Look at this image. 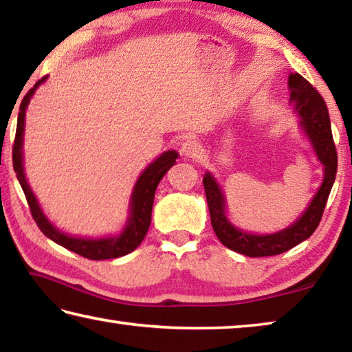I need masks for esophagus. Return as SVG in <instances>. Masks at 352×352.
<instances>
[{"label":"esophagus","mask_w":352,"mask_h":352,"mask_svg":"<svg viewBox=\"0 0 352 352\" xmlns=\"http://www.w3.org/2000/svg\"><path fill=\"white\" fill-rule=\"evenodd\" d=\"M182 153L188 158H197L201 155V146L195 140H186L182 144Z\"/></svg>","instance_id":"esophagus-1"}]
</instances>
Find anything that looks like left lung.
I'll use <instances>...</instances> for the list:
<instances>
[{"instance_id": "8db88e82", "label": "left lung", "mask_w": 352, "mask_h": 352, "mask_svg": "<svg viewBox=\"0 0 352 352\" xmlns=\"http://www.w3.org/2000/svg\"><path fill=\"white\" fill-rule=\"evenodd\" d=\"M289 88L292 90L290 100L295 104V110L301 118V126L305 127L315 153L321 164L324 166L323 183L305 214L294 225L278 231V233L264 236L245 233L231 225L230 220L226 219L225 197L217 182L214 180L210 172H206L204 177L214 233L226 248L250 256V258L281 254L311 237L323 216L327 197H329L333 180H336L337 151L333 144L329 111H327L324 99L315 90L311 82L298 73L289 76Z\"/></svg>"}]
</instances>
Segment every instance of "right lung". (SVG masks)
<instances>
[{"label": "right lung", "mask_w": 352, "mask_h": 352, "mask_svg": "<svg viewBox=\"0 0 352 352\" xmlns=\"http://www.w3.org/2000/svg\"><path fill=\"white\" fill-rule=\"evenodd\" d=\"M46 77L35 83V87L31 88L23 98L20 104V113H19V122H16V132H15V141L14 147H12V162H14V170L16 172V178L23 188V192L26 195L29 210H31L32 217L35 223L40 228L41 233L51 241H54L58 245L71 250L77 254L83 256L87 259L93 261H102V259H113L121 258L124 254L132 253L133 250L140 245L144 239V236L148 230L152 219V206H153V197L155 190L162 178L164 177L172 166L175 164V160L178 158V153L175 151H168L155 160L152 164H148L144 172L140 175L138 182H136L132 194V201H130V217L122 230V233L115 237H104V239H80V237H73L63 234L58 231L54 225H52L46 216L41 212L38 201L35 199L34 192L29 188L26 182L25 170H23V133H25V116H26V107L31 100L32 94L41 82H45Z\"/></svg>", "instance_id": "add662e5"}]
</instances>
